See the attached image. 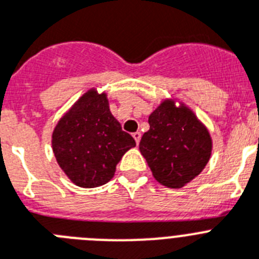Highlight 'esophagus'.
Segmentation results:
<instances>
[{"label": "esophagus", "mask_w": 259, "mask_h": 259, "mask_svg": "<svg viewBox=\"0 0 259 259\" xmlns=\"http://www.w3.org/2000/svg\"><path fill=\"white\" fill-rule=\"evenodd\" d=\"M133 138L136 140L137 145H138V143H140V141H141V133H140V132H136V133H133Z\"/></svg>", "instance_id": "34e87169"}]
</instances>
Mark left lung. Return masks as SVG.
Wrapping results in <instances>:
<instances>
[{
    "instance_id": "1",
    "label": "left lung",
    "mask_w": 259,
    "mask_h": 259,
    "mask_svg": "<svg viewBox=\"0 0 259 259\" xmlns=\"http://www.w3.org/2000/svg\"><path fill=\"white\" fill-rule=\"evenodd\" d=\"M150 129L143 134L140 151L156 182L182 188L209 162L213 142L209 130L190 106L170 97L163 99L149 116Z\"/></svg>"
}]
</instances>
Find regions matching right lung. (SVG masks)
Wrapping results in <instances>:
<instances>
[{
	"label": "right lung",
	"instance_id": "obj_1",
	"mask_svg": "<svg viewBox=\"0 0 259 259\" xmlns=\"http://www.w3.org/2000/svg\"><path fill=\"white\" fill-rule=\"evenodd\" d=\"M52 151L68 179L81 188L108 183L136 141L109 109L105 92L88 89L56 123Z\"/></svg>",
	"mask_w": 259,
	"mask_h": 259
}]
</instances>
